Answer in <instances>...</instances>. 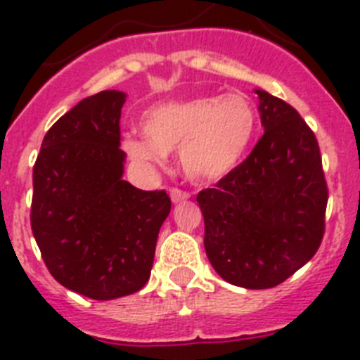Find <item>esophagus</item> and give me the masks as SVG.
Returning a JSON list of instances; mask_svg holds the SVG:
<instances>
[{
	"instance_id": "esophagus-1",
	"label": "esophagus",
	"mask_w": 360,
	"mask_h": 360,
	"mask_svg": "<svg viewBox=\"0 0 360 360\" xmlns=\"http://www.w3.org/2000/svg\"><path fill=\"white\" fill-rule=\"evenodd\" d=\"M190 198L188 192H183V190L179 188H172L170 190V199L172 202H181V201H186V199Z\"/></svg>"
}]
</instances>
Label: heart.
Listing matches in <instances>:
<instances>
[{
	"label": "heart",
	"instance_id": "1",
	"mask_svg": "<svg viewBox=\"0 0 360 360\" xmlns=\"http://www.w3.org/2000/svg\"><path fill=\"white\" fill-rule=\"evenodd\" d=\"M145 136L128 134L123 150L139 165H161L179 148V167L193 183H214L236 170L257 132V112L240 94L155 105L143 114Z\"/></svg>",
	"mask_w": 360,
	"mask_h": 360
}]
</instances>
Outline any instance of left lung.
Returning <instances> with one entry per match:
<instances>
[{
	"label": "left lung",
	"mask_w": 360,
	"mask_h": 360,
	"mask_svg": "<svg viewBox=\"0 0 360 360\" xmlns=\"http://www.w3.org/2000/svg\"><path fill=\"white\" fill-rule=\"evenodd\" d=\"M264 134L214 188L199 192L205 250L226 283L274 288L315 255L328 188L317 139L299 112L255 90Z\"/></svg>",
	"instance_id": "1"
}]
</instances>
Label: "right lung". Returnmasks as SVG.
Instances as JSON below:
<instances>
[{
	"mask_svg": "<svg viewBox=\"0 0 360 360\" xmlns=\"http://www.w3.org/2000/svg\"><path fill=\"white\" fill-rule=\"evenodd\" d=\"M127 94L103 90L59 117L34 165L30 224L46 268L72 292L112 301L150 279L170 214L165 190L123 179L120 120Z\"/></svg>",
	"mask_w": 360,
	"mask_h": 360,
	"instance_id": "add662e5",
	"label": "right lung"
}]
</instances>
